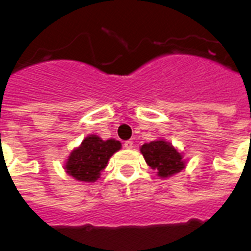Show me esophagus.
<instances>
[{
    "label": "esophagus",
    "mask_w": 251,
    "mask_h": 251,
    "mask_svg": "<svg viewBox=\"0 0 251 251\" xmlns=\"http://www.w3.org/2000/svg\"><path fill=\"white\" fill-rule=\"evenodd\" d=\"M124 148H127V150H130V148H133V141H126V142H124Z\"/></svg>",
    "instance_id": "obj_1"
}]
</instances>
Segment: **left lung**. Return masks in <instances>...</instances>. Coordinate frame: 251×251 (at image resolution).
Returning <instances> with one entry per match:
<instances>
[{
	"mask_svg": "<svg viewBox=\"0 0 251 251\" xmlns=\"http://www.w3.org/2000/svg\"><path fill=\"white\" fill-rule=\"evenodd\" d=\"M141 152L147 165L152 170H156L157 175L162 178L174 176L185 168L182 154L165 139L145 143L141 147Z\"/></svg>",
	"mask_w": 251,
	"mask_h": 251,
	"instance_id": "1",
	"label": "left lung"
}]
</instances>
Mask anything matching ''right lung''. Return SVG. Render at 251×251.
I'll return each mask as SVG.
<instances>
[{"mask_svg":"<svg viewBox=\"0 0 251 251\" xmlns=\"http://www.w3.org/2000/svg\"><path fill=\"white\" fill-rule=\"evenodd\" d=\"M119 141H103L98 136L90 134L81 145L75 148L65 163L66 174L83 182H95L108 161L117 151L121 150Z\"/></svg>","mask_w":251,"mask_h":251,"instance_id":"1","label":"right lung"}]
</instances>
